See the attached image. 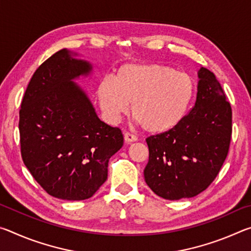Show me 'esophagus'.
Listing matches in <instances>:
<instances>
[{"mask_svg":"<svg viewBox=\"0 0 251 251\" xmlns=\"http://www.w3.org/2000/svg\"><path fill=\"white\" fill-rule=\"evenodd\" d=\"M124 139L126 143H133V142H136L137 141V136L131 134V133H128V131H125L124 133Z\"/></svg>","mask_w":251,"mask_h":251,"instance_id":"esophagus-1","label":"esophagus"}]
</instances>
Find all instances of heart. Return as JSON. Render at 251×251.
I'll return each instance as SVG.
<instances>
[{"instance_id":"heart-1","label":"heart","mask_w":251,"mask_h":251,"mask_svg":"<svg viewBox=\"0 0 251 251\" xmlns=\"http://www.w3.org/2000/svg\"><path fill=\"white\" fill-rule=\"evenodd\" d=\"M194 94L188 74L155 63L123 65L113 80L103 79L97 87V100L109 121L118 120L131 104V115L151 134L175 128L185 118Z\"/></svg>"}]
</instances>
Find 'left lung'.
<instances>
[{"label": "left lung", "instance_id": "obj_1", "mask_svg": "<svg viewBox=\"0 0 251 251\" xmlns=\"http://www.w3.org/2000/svg\"><path fill=\"white\" fill-rule=\"evenodd\" d=\"M196 103L184 120L165 133L150 136V159L144 169L157 196L178 201L197 196L209 186L228 155L231 106L209 70L198 71Z\"/></svg>", "mask_w": 251, "mask_h": 251}]
</instances>
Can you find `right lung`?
I'll return each instance as SVG.
<instances>
[{
	"mask_svg": "<svg viewBox=\"0 0 251 251\" xmlns=\"http://www.w3.org/2000/svg\"><path fill=\"white\" fill-rule=\"evenodd\" d=\"M75 55L63 49L35 71L19 122L25 166L46 193L65 201L91 198L107 179L108 160L124 143L122 130L101 122L73 82L92 72L90 63Z\"/></svg>",
	"mask_w": 251,
	"mask_h": 251,
	"instance_id": "add662e5",
	"label": "right lung"
}]
</instances>
